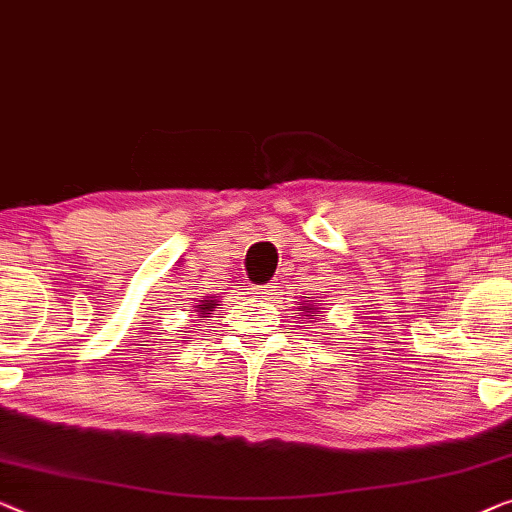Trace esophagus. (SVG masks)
<instances>
[{
  "label": "esophagus",
  "instance_id": "obj_1",
  "mask_svg": "<svg viewBox=\"0 0 512 512\" xmlns=\"http://www.w3.org/2000/svg\"><path fill=\"white\" fill-rule=\"evenodd\" d=\"M256 293H258V295H263V298H270V295L274 293V286H270V284L258 286V288H256Z\"/></svg>",
  "mask_w": 512,
  "mask_h": 512
}]
</instances>
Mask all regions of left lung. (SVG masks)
Wrapping results in <instances>:
<instances>
[{
    "mask_svg": "<svg viewBox=\"0 0 512 512\" xmlns=\"http://www.w3.org/2000/svg\"><path fill=\"white\" fill-rule=\"evenodd\" d=\"M318 302H321V300H302L298 311H300L302 316H309V318L316 316L318 309H321V307H318ZM316 321H318V318H316ZM316 321H314V323H316Z\"/></svg>",
    "mask_w": 512,
    "mask_h": 512,
    "instance_id": "8db88e82",
    "label": "left lung"
}]
</instances>
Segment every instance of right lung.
I'll use <instances>...</instances> for the list:
<instances>
[{"label":"right lung","mask_w":512,"mask_h":512,"mask_svg":"<svg viewBox=\"0 0 512 512\" xmlns=\"http://www.w3.org/2000/svg\"><path fill=\"white\" fill-rule=\"evenodd\" d=\"M217 307H219V295H205V298L198 300V305H196L198 318H210V314Z\"/></svg>","instance_id":"1"}]
</instances>
